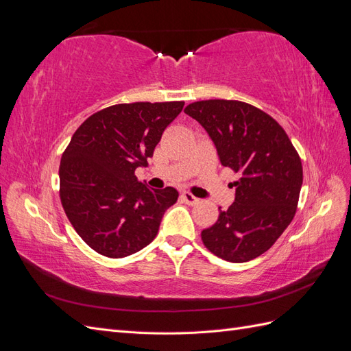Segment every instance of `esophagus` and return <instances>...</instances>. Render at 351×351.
I'll return each instance as SVG.
<instances>
[{"mask_svg": "<svg viewBox=\"0 0 351 351\" xmlns=\"http://www.w3.org/2000/svg\"><path fill=\"white\" fill-rule=\"evenodd\" d=\"M182 199H183L184 204H187V205H196L199 202V199L196 196H193L190 192H183Z\"/></svg>", "mask_w": 351, "mask_h": 351, "instance_id": "obj_1", "label": "esophagus"}]
</instances>
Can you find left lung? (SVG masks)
<instances>
[{"mask_svg":"<svg viewBox=\"0 0 351 351\" xmlns=\"http://www.w3.org/2000/svg\"><path fill=\"white\" fill-rule=\"evenodd\" d=\"M214 141L221 164L239 178L236 199L202 241L215 256L241 263L261 256L294 218L303 183L302 159L271 115L241 101L208 99L189 104Z\"/></svg>","mask_w":351,"mask_h":351,"instance_id":"left-lung-1","label":"left lung"}]
</instances>
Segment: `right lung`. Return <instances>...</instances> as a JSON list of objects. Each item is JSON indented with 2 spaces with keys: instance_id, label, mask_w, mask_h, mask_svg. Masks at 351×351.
Returning a JSON list of instances; mask_svg holds the SVG:
<instances>
[{
  "instance_id": "1",
  "label": "right lung",
  "mask_w": 351,
  "mask_h": 351,
  "mask_svg": "<svg viewBox=\"0 0 351 351\" xmlns=\"http://www.w3.org/2000/svg\"><path fill=\"white\" fill-rule=\"evenodd\" d=\"M183 101L117 104L74 132L60 162V199L82 240L107 258L139 252L155 237L174 187L151 190L137 180Z\"/></svg>"
}]
</instances>
